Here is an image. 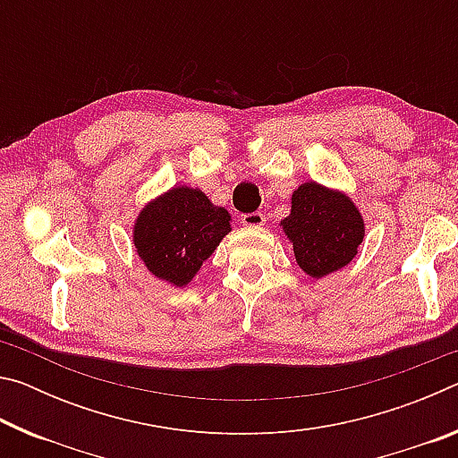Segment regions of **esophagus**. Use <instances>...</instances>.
I'll return each instance as SVG.
<instances>
[{
  "instance_id": "34e87169",
  "label": "esophagus",
  "mask_w": 458,
  "mask_h": 458,
  "mask_svg": "<svg viewBox=\"0 0 458 458\" xmlns=\"http://www.w3.org/2000/svg\"><path fill=\"white\" fill-rule=\"evenodd\" d=\"M242 224L248 228H262L267 224V218L265 214L260 212H252V214H244L242 216Z\"/></svg>"
}]
</instances>
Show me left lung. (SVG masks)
<instances>
[{
	"mask_svg": "<svg viewBox=\"0 0 458 458\" xmlns=\"http://www.w3.org/2000/svg\"><path fill=\"white\" fill-rule=\"evenodd\" d=\"M278 226L301 270L315 281L350 265L366 236L358 204L344 190L313 180L291 193V212Z\"/></svg>",
	"mask_w": 458,
	"mask_h": 458,
	"instance_id": "obj_1",
	"label": "left lung"
}]
</instances>
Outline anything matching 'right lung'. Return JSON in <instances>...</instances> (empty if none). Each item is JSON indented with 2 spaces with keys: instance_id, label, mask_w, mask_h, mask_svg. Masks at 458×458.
<instances>
[{
  "instance_id": "obj_1",
  "label": "right lung",
  "mask_w": 458,
  "mask_h": 458,
  "mask_svg": "<svg viewBox=\"0 0 458 458\" xmlns=\"http://www.w3.org/2000/svg\"><path fill=\"white\" fill-rule=\"evenodd\" d=\"M232 232V216L190 185H174L147 201L133 222V246L149 273L172 286H188Z\"/></svg>"
}]
</instances>
